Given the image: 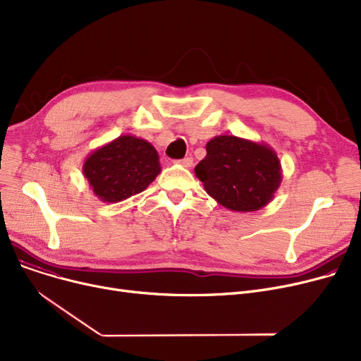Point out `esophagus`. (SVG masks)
<instances>
[{
  "instance_id": "1",
  "label": "esophagus",
  "mask_w": 361,
  "mask_h": 361,
  "mask_svg": "<svg viewBox=\"0 0 361 361\" xmlns=\"http://www.w3.org/2000/svg\"><path fill=\"white\" fill-rule=\"evenodd\" d=\"M178 164H181L183 166H185V168H190L192 165H193V158H190V157H188V158H184V159H181V161H177Z\"/></svg>"
}]
</instances>
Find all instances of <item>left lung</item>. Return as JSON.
Segmentation results:
<instances>
[{
    "instance_id": "8db88e82",
    "label": "left lung",
    "mask_w": 361,
    "mask_h": 361,
    "mask_svg": "<svg viewBox=\"0 0 361 361\" xmlns=\"http://www.w3.org/2000/svg\"><path fill=\"white\" fill-rule=\"evenodd\" d=\"M206 193L234 212L267 206L282 181L281 161L267 143L237 136H215L195 168Z\"/></svg>"
}]
</instances>
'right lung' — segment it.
<instances>
[{
    "mask_svg": "<svg viewBox=\"0 0 361 361\" xmlns=\"http://www.w3.org/2000/svg\"><path fill=\"white\" fill-rule=\"evenodd\" d=\"M159 173L157 149L131 135L93 150L83 164V174L93 195L105 203H118L146 190Z\"/></svg>",
    "mask_w": 361,
    "mask_h": 361,
    "instance_id": "obj_1",
    "label": "right lung"
}]
</instances>
